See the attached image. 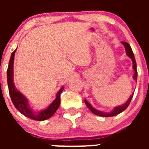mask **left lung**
I'll use <instances>...</instances> for the list:
<instances>
[{"mask_svg":"<svg viewBox=\"0 0 149 149\" xmlns=\"http://www.w3.org/2000/svg\"><path fill=\"white\" fill-rule=\"evenodd\" d=\"M121 43L123 45V46L125 47V52H126V54H127V57H129V58L132 60V62H133V70H134V74H133V79L137 82V76H138L137 66H136V59H135V57H134V55H133V50H132L131 47L130 46V45H129L128 43L125 42H122ZM133 94H134V93H133V94H131V96L129 97V99L126 101L125 103H124L122 105H120V106L115 107L113 109V110H112L109 112H102V111H100V110H98V109H95V108L91 106V104L88 102L86 100H84V102H85L86 105L87 106V107H88V109L91 111V112H92L93 114H94V115H98V116H100V117H105V118H107V117H112L121 113L122 112H123V111H124L125 109L128 107V105L130 104V101H131L132 98H133Z\"/></svg>","mask_w":149,"mask_h":149,"instance_id":"left-lung-1","label":"left lung"}]
</instances>
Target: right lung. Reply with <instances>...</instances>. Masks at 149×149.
I'll use <instances>...</instances> for the list:
<instances>
[{"label": "right lung", "mask_w": 149, "mask_h": 149, "mask_svg": "<svg viewBox=\"0 0 149 149\" xmlns=\"http://www.w3.org/2000/svg\"><path fill=\"white\" fill-rule=\"evenodd\" d=\"M16 49H16L12 52L8 70H7V82H8V91H9L12 102L19 112L30 119L38 121H42L49 119L55 114V112L59 107L60 104H61V97H60L61 93L64 89V86H62L60 88V90L56 94L55 100L46 109H42L40 112H36L35 110H34L31 107V105L27 98L16 88L14 82H13V62H14L13 61H14L15 52Z\"/></svg>", "instance_id": "1"}]
</instances>
